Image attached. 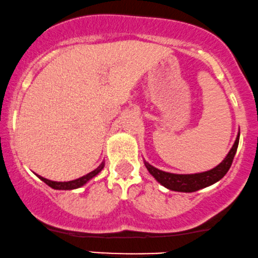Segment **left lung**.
I'll return each instance as SVG.
<instances>
[{"mask_svg":"<svg viewBox=\"0 0 258 258\" xmlns=\"http://www.w3.org/2000/svg\"><path fill=\"white\" fill-rule=\"evenodd\" d=\"M239 136H240V132L238 133L234 145H233L231 151L226 156V158L219 165L211 169V170L198 172V174H171V172H166L154 168L150 163H147L146 160H145V165H146L150 174L168 189L184 193L196 192V190L205 188V187L216 183L217 181H220L227 174V171L229 170L233 163V158H234L235 153H237Z\"/></svg>","mask_w":258,"mask_h":258,"instance_id":"1","label":"left lung"}]
</instances>
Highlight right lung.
<instances>
[{
	"label": "right lung",
	"instance_id": "obj_1",
	"mask_svg": "<svg viewBox=\"0 0 258 258\" xmlns=\"http://www.w3.org/2000/svg\"><path fill=\"white\" fill-rule=\"evenodd\" d=\"M105 166V163L102 162L101 164H100L98 168L95 169V170L90 171L89 174L84 175V176H82L80 178H76V180H72V181H68V182H57V181H51V180H48V178H44L42 176H39V175H37V176L41 178L42 181H43L44 183H47L48 186L51 187V188L54 189H63V190H68V189H76V188H80V187L84 186L88 181L92 180L93 177H95L96 175L99 174L100 171L104 169Z\"/></svg>",
	"mask_w": 258,
	"mask_h": 258
}]
</instances>
